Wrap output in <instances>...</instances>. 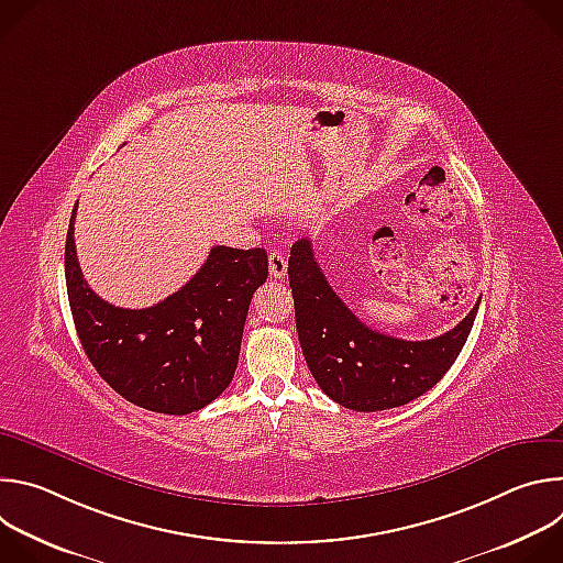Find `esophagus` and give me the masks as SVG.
<instances>
[{"label": "esophagus", "instance_id": "esophagus-1", "mask_svg": "<svg viewBox=\"0 0 563 563\" xmlns=\"http://www.w3.org/2000/svg\"><path fill=\"white\" fill-rule=\"evenodd\" d=\"M269 274L274 278H285L287 276V258L278 252L269 254Z\"/></svg>", "mask_w": 563, "mask_h": 563}]
</instances>
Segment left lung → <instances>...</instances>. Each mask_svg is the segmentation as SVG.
Instances as JSON below:
<instances>
[{
    "mask_svg": "<svg viewBox=\"0 0 563 563\" xmlns=\"http://www.w3.org/2000/svg\"><path fill=\"white\" fill-rule=\"evenodd\" d=\"M287 274L307 367L320 389L356 412L406 406L432 389L463 350L481 302L454 330L430 341H404L352 313L320 272L309 238L291 245Z\"/></svg>",
    "mask_w": 563,
    "mask_h": 563,
    "instance_id": "obj_1",
    "label": "left lung"
}]
</instances>
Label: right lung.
Wrapping results in <instances>:
<instances>
[{
	"label": "right lung",
	"mask_w": 563,
	"mask_h": 563,
	"mask_svg": "<svg viewBox=\"0 0 563 563\" xmlns=\"http://www.w3.org/2000/svg\"><path fill=\"white\" fill-rule=\"evenodd\" d=\"M75 213L66 231L64 274L73 323L98 374L129 404L159 415H191L233 378L254 291L267 280L265 250L213 247L198 274L144 309L102 300L75 254Z\"/></svg>",
	"instance_id": "add662e5"
}]
</instances>
